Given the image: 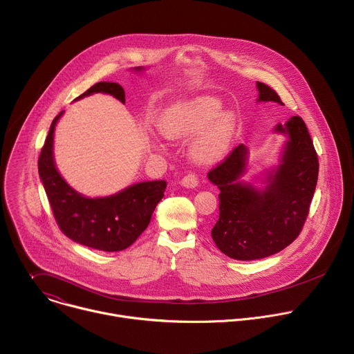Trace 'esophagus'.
<instances>
[{"mask_svg":"<svg viewBox=\"0 0 354 354\" xmlns=\"http://www.w3.org/2000/svg\"><path fill=\"white\" fill-rule=\"evenodd\" d=\"M197 185H198V180L194 175H186L180 180V186L186 187V189H194V187H197Z\"/></svg>","mask_w":354,"mask_h":354,"instance_id":"esophagus-1","label":"esophagus"}]
</instances>
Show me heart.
Listing matches in <instances>:
<instances>
[{
	"label": "heart",
	"instance_id": "1",
	"mask_svg": "<svg viewBox=\"0 0 354 354\" xmlns=\"http://www.w3.org/2000/svg\"><path fill=\"white\" fill-rule=\"evenodd\" d=\"M223 104L217 96L200 95L171 105L160 119V131L171 140L198 137L190 147V157L203 165L220 161L231 145L234 118L221 112Z\"/></svg>",
	"mask_w": 354,
	"mask_h": 354
}]
</instances>
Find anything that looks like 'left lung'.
Here are the masks:
<instances>
[{
    "label": "left lung",
    "instance_id": "left-lung-1",
    "mask_svg": "<svg viewBox=\"0 0 354 354\" xmlns=\"http://www.w3.org/2000/svg\"><path fill=\"white\" fill-rule=\"evenodd\" d=\"M258 102L283 105L280 96L266 84L257 82ZM273 133L283 134L279 164L257 178L262 186L246 182L249 149L239 144L227 160L209 172V180L220 189V217L212 230L213 241L224 255L236 261L272 257L288 246L308 216L318 180V157L299 116Z\"/></svg>",
    "mask_w": 354,
    "mask_h": 354
}]
</instances>
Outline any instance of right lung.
Listing matches in <instances>:
<instances>
[{"label": "right lung", "mask_w": 354, "mask_h": 354, "mask_svg": "<svg viewBox=\"0 0 354 354\" xmlns=\"http://www.w3.org/2000/svg\"><path fill=\"white\" fill-rule=\"evenodd\" d=\"M144 67H134L142 73ZM93 93H108L124 104V89L118 82H97L74 100ZM60 112L52 126L39 157V176L60 230L74 242L104 252L129 248L148 227L167 187L165 180L133 183L118 193L88 197L71 187L56 167L53 142Z\"/></svg>", "instance_id": "1"}]
</instances>
